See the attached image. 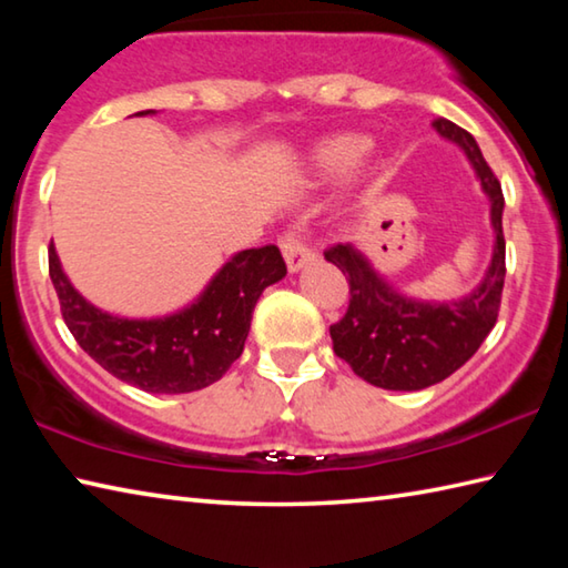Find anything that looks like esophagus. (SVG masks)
I'll list each match as a JSON object with an SVG mask.
<instances>
[{"label": "esophagus", "instance_id": "esophagus-1", "mask_svg": "<svg viewBox=\"0 0 568 568\" xmlns=\"http://www.w3.org/2000/svg\"><path fill=\"white\" fill-rule=\"evenodd\" d=\"M281 250H283V257L287 263V271L295 273L301 271L303 265H307L315 257V253L307 243L303 240V235L297 233V230H287V233L281 237Z\"/></svg>", "mask_w": 568, "mask_h": 568}]
</instances>
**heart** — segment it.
<instances>
[{
	"mask_svg": "<svg viewBox=\"0 0 568 568\" xmlns=\"http://www.w3.org/2000/svg\"><path fill=\"white\" fill-rule=\"evenodd\" d=\"M371 150V138L358 132H343L333 134V138L318 142L313 150V168L321 172L323 178H341L358 165Z\"/></svg>",
	"mask_w": 568,
	"mask_h": 568,
	"instance_id": "b5f03b06",
	"label": "heart"
}]
</instances>
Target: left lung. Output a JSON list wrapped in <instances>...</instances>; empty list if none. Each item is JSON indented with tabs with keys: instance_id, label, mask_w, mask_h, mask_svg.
I'll list each match as a JSON object with an SVG mask.
<instances>
[{
	"instance_id": "8db88e82",
	"label": "left lung",
	"mask_w": 568,
	"mask_h": 568,
	"mask_svg": "<svg viewBox=\"0 0 568 568\" xmlns=\"http://www.w3.org/2000/svg\"><path fill=\"white\" fill-rule=\"evenodd\" d=\"M434 128L466 152L480 187L491 197L496 245L484 283L464 301L416 303L393 291L358 247L338 243L325 250V261L338 267L351 285L348 311L331 325L333 351L355 376L386 390H420L448 378L480 348L501 307L506 277L501 182L464 128L444 118L434 120Z\"/></svg>"
}]
</instances>
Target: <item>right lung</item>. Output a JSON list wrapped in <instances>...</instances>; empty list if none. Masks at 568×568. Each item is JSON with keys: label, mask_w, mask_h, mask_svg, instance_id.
<instances>
[{"label": "right lung", "mask_w": 568, "mask_h": 568, "mask_svg": "<svg viewBox=\"0 0 568 568\" xmlns=\"http://www.w3.org/2000/svg\"><path fill=\"white\" fill-rule=\"evenodd\" d=\"M285 273L275 245L250 247L227 261L185 311L128 321L84 301L67 281L50 243V277L74 341L114 378L148 393H190L223 378L243 353L257 297Z\"/></svg>", "instance_id": "add662e5"}]
</instances>
